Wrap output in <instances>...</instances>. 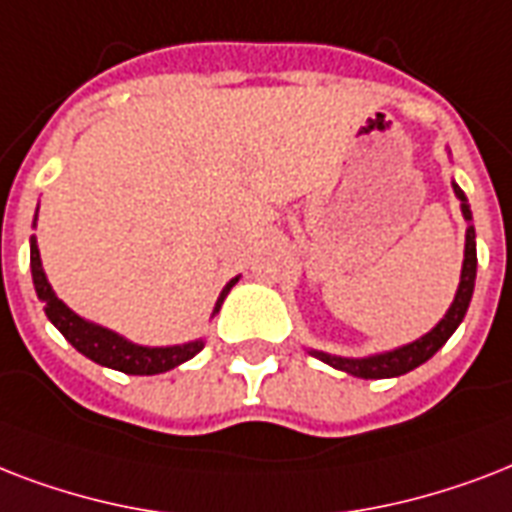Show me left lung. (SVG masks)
I'll return each mask as SVG.
<instances>
[{"mask_svg": "<svg viewBox=\"0 0 512 512\" xmlns=\"http://www.w3.org/2000/svg\"><path fill=\"white\" fill-rule=\"evenodd\" d=\"M454 192L462 200V213L465 219L470 221V208H467V197L465 192L454 184ZM475 267H478V259H475V229H467V240H465V264H462V280H459V291L454 296V304L451 310L446 312V318L438 323V326L425 334L417 342L406 344L400 350L384 352V355H374V358H360V360H347V358H336V355H326V352H312L315 358H320L328 366L339 368V371H347L352 376H360V379H390V376H400L414 371L417 366H422L425 360H430L435 352L441 350L443 344L449 342V336L457 331V326L465 318L467 307H470V299H473V285H475Z\"/></svg>", "mask_w": 512, "mask_h": 512, "instance_id": "1", "label": "left lung"}]
</instances>
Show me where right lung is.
I'll return each mask as SVG.
<instances>
[{
    "instance_id": "right-lung-1",
    "label": "right lung",
    "mask_w": 512,
    "mask_h": 512,
    "mask_svg": "<svg viewBox=\"0 0 512 512\" xmlns=\"http://www.w3.org/2000/svg\"><path fill=\"white\" fill-rule=\"evenodd\" d=\"M31 277H34L37 296L45 301V315L53 320V326L69 339L71 347H77L85 358L95 360V363H101V366L122 371V374L152 376L181 366V363H186V360L194 358V355L202 350V342H189L181 344V347H138V344H130L128 339H122V336L112 334V331H106V328L101 326H93V323H87V320H82L79 315H74V312L55 296L50 283H47L45 272H42V261H39L37 240H34V237H31ZM235 283L237 277L221 291L219 301H216V312H219L221 301H224V296H227L229 288Z\"/></svg>"
}]
</instances>
